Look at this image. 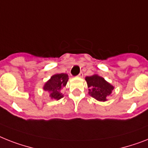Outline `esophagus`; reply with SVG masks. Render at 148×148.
<instances>
[{
	"label": "esophagus",
	"mask_w": 148,
	"mask_h": 148,
	"mask_svg": "<svg viewBox=\"0 0 148 148\" xmlns=\"http://www.w3.org/2000/svg\"><path fill=\"white\" fill-rule=\"evenodd\" d=\"M83 76H84V75H83L82 72H80V74H78V77H83Z\"/></svg>",
	"instance_id": "1"
}]
</instances>
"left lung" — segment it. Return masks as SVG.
Wrapping results in <instances>:
<instances>
[{
    "label": "left lung",
    "instance_id": "obj_1",
    "mask_svg": "<svg viewBox=\"0 0 148 148\" xmlns=\"http://www.w3.org/2000/svg\"><path fill=\"white\" fill-rule=\"evenodd\" d=\"M85 80L89 88V95L98 101L105 102L111 95L114 86L98 74L86 77Z\"/></svg>",
    "mask_w": 148,
    "mask_h": 148
}]
</instances>
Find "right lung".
<instances>
[{"label":"right lung","mask_w":148,"mask_h":148,"mask_svg":"<svg viewBox=\"0 0 148 148\" xmlns=\"http://www.w3.org/2000/svg\"><path fill=\"white\" fill-rule=\"evenodd\" d=\"M68 75L67 74H55L51 76L43 86V90L49 93V97L51 99H62L64 97L61 93L62 89L65 86L68 81Z\"/></svg>","instance_id":"right-lung-1"}]
</instances>
